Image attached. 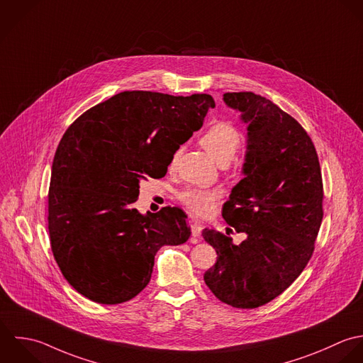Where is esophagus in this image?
<instances>
[{"label": "esophagus", "mask_w": 363, "mask_h": 363, "mask_svg": "<svg viewBox=\"0 0 363 363\" xmlns=\"http://www.w3.org/2000/svg\"><path fill=\"white\" fill-rule=\"evenodd\" d=\"M203 231V224L199 220H191V235L194 238H199Z\"/></svg>", "instance_id": "34e87169"}]
</instances>
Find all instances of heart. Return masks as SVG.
Masks as SVG:
<instances>
[{"mask_svg":"<svg viewBox=\"0 0 363 363\" xmlns=\"http://www.w3.org/2000/svg\"><path fill=\"white\" fill-rule=\"evenodd\" d=\"M242 136L240 130L230 122L218 121L210 125L200 136V145L206 152L220 164H228L241 147ZM179 152L172 157L170 167L177 162ZM223 191L220 189H200L189 187L179 193L180 203L197 216H210L217 201L221 199Z\"/></svg>","mask_w":363,"mask_h":363,"instance_id":"1","label":"heart"}]
</instances>
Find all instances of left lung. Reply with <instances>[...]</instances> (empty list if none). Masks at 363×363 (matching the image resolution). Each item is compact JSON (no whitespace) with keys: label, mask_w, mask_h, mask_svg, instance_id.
Segmentation results:
<instances>
[{"label":"left lung","mask_w":363,"mask_h":363,"mask_svg":"<svg viewBox=\"0 0 363 363\" xmlns=\"http://www.w3.org/2000/svg\"><path fill=\"white\" fill-rule=\"evenodd\" d=\"M224 101L247 123L245 177L223 207L246 240L235 245L204 230L218 255L204 281L223 303L256 308L280 296L313 256L324 216L321 167L306 129L270 100L241 91L225 93Z\"/></svg>","instance_id":"left-lung-1"}]
</instances>
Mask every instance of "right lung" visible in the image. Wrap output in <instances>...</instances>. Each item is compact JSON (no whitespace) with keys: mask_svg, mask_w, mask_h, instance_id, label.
<instances>
[{"mask_svg":"<svg viewBox=\"0 0 363 363\" xmlns=\"http://www.w3.org/2000/svg\"><path fill=\"white\" fill-rule=\"evenodd\" d=\"M214 107L210 94L122 91L67 128L52 164L48 228L56 263L86 298H133L150 280L156 252L190 238L179 207L142 216L133 203L139 182L163 177Z\"/></svg>","mask_w":363,"mask_h":363,"instance_id":"obj_1","label":"right lung"}]
</instances>
